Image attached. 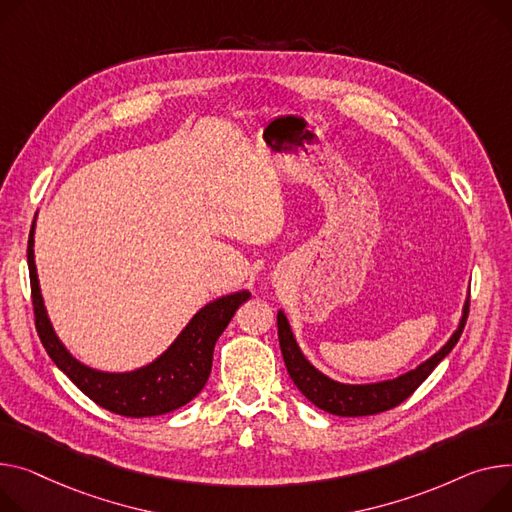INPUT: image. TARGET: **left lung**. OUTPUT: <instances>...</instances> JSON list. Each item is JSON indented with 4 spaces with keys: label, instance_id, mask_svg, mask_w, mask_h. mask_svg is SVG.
<instances>
[{
    "label": "left lung",
    "instance_id": "left-lung-1",
    "mask_svg": "<svg viewBox=\"0 0 512 512\" xmlns=\"http://www.w3.org/2000/svg\"><path fill=\"white\" fill-rule=\"evenodd\" d=\"M467 315H469V298L465 300L463 317L459 321L457 331L432 358L422 362L416 370L405 372L393 381L372 383V385H344L325 377L323 372H319L309 360L302 356L300 348L296 346L292 329L288 325V319L282 311L278 313V337H280V348H282L288 374L294 381V385L298 387V391L327 414L358 418V416H372V414L393 410L395 405L403 403L407 397H410L428 379V374L436 368V364L445 356H449V352L455 348V344L459 342V337L463 333Z\"/></svg>",
    "mask_w": 512,
    "mask_h": 512
}]
</instances>
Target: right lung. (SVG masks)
Masks as SVG:
<instances>
[{"mask_svg":"<svg viewBox=\"0 0 512 512\" xmlns=\"http://www.w3.org/2000/svg\"><path fill=\"white\" fill-rule=\"evenodd\" d=\"M32 245L34 232L30 230L26 257L34 325L47 354L96 405L127 418L162 416L189 403L208 383L216 339L222 335L238 306L251 296V292L241 290L203 306L173 346L152 364L133 372H100L78 362L55 335L43 304Z\"/></svg>","mask_w":512,"mask_h":512,"instance_id":"add662e5","label":"right lung"}]
</instances>
